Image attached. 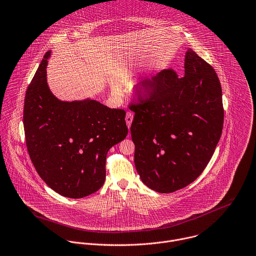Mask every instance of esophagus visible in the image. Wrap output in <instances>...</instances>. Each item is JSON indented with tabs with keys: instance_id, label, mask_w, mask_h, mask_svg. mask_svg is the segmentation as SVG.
Masks as SVG:
<instances>
[{
	"instance_id": "1",
	"label": "esophagus",
	"mask_w": 256,
	"mask_h": 256,
	"mask_svg": "<svg viewBox=\"0 0 256 256\" xmlns=\"http://www.w3.org/2000/svg\"><path fill=\"white\" fill-rule=\"evenodd\" d=\"M132 120H134V114L130 112H128L126 114V126H128V128H130Z\"/></svg>"
}]
</instances>
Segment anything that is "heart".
<instances>
[{
    "label": "heart",
    "instance_id": "obj_1",
    "mask_svg": "<svg viewBox=\"0 0 256 256\" xmlns=\"http://www.w3.org/2000/svg\"><path fill=\"white\" fill-rule=\"evenodd\" d=\"M136 78V72L132 68H126L122 74L120 80L126 84H132Z\"/></svg>",
    "mask_w": 256,
    "mask_h": 256
}]
</instances>
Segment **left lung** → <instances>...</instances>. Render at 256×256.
<instances>
[{
  "label": "left lung",
  "mask_w": 256,
  "mask_h": 256,
  "mask_svg": "<svg viewBox=\"0 0 256 256\" xmlns=\"http://www.w3.org/2000/svg\"><path fill=\"white\" fill-rule=\"evenodd\" d=\"M130 104L134 164L150 190L170 194L194 182L210 162L224 126L222 92L214 68L188 48L184 76L164 70Z\"/></svg>",
  "instance_id": "1"
}]
</instances>
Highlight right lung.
<instances>
[{
    "label": "right lung",
    "instance_id": "1",
    "mask_svg": "<svg viewBox=\"0 0 256 256\" xmlns=\"http://www.w3.org/2000/svg\"><path fill=\"white\" fill-rule=\"evenodd\" d=\"M48 50L24 104V130L30 160L52 190L82 198L98 190L106 180L108 150L128 134L126 112L96 100L64 102L46 82Z\"/></svg>",
    "mask_w": 256,
    "mask_h": 256
}]
</instances>
